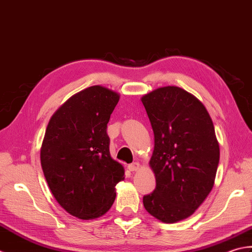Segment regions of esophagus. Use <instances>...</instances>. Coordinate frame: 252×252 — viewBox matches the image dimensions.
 <instances>
[{
	"label": "esophagus",
	"instance_id": "34e87169",
	"mask_svg": "<svg viewBox=\"0 0 252 252\" xmlns=\"http://www.w3.org/2000/svg\"><path fill=\"white\" fill-rule=\"evenodd\" d=\"M139 168H140V165H139V163H137V162L131 163L128 165V169H129L130 172H137Z\"/></svg>",
	"mask_w": 252,
	"mask_h": 252
}]
</instances>
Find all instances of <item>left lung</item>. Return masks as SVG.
<instances>
[{
	"mask_svg": "<svg viewBox=\"0 0 252 252\" xmlns=\"http://www.w3.org/2000/svg\"><path fill=\"white\" fill-rule=\"evenodd\" d=\"M155 133L150 167L155 191L145 209L163 223L190 217L211 192L220 147L209 113L193 94L176 86L161 87L141 97Z\"/></svg>",
	"mask_w": 252,
	"mask_h": 252,
	"instance_id": "obj_1",
	"label": "left lung"
}]
</instances>
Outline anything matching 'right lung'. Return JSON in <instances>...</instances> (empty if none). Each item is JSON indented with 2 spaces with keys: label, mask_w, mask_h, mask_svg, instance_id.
<instances>
[{
  "label": "right lung",
  "mask_w": 252,
  "mask_h": 252,
  "mask_svg": "<svg viewBox=\"0 0 252 252\" xmlns=\"http://www.w3.org/2000/svg\"><path fill=\"white\" fill-rule=\"evenodd\" d=\"M120 94L102 86L77 92L51 117L41 146L49 188L66 212L81 220L111 209L125 169L110 155L106 133Z\"/></svg>",
  "instance_id": "right-lung-1"
}]
</instances>
